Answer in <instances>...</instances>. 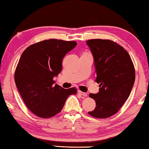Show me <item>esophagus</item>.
<instances>
[{
	"mask_svg": "<svg viewBox=\"0 0 149 149\" xmlns=\"http://www.w3.org/2000/svg\"><path fill=\"white\" fill-rule=\"evenodd\" d=\"M78 92H79V93L80 94V95H82V96H84V97H87V94L86 93H84V92H82L81 91H79Z\"/></svg>",
	"mask_w": 149,
	"mask_h": 149,
	"instance_id": "34e87169",
	"label": "esophagus"
}]
</instances>
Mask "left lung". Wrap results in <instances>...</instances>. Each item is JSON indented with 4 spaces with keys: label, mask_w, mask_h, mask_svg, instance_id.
Here are the masks:
<instances>
[{
    "label": "left lung",
    "mask_w": 149,
    "mask_h": 149,
    "mask_svg": "<svg viewBox=\"0 0 149 149\" xmlns=\"http://www.w3.org/2000/svg\"><path fill=\"white\" fill-rule=\"evenodd\" d=\"M93 56L95 81L100 84L97 93L89 94L95 101V109L88 113L103 119L115 115L131 93L135 72L128 52L109 40L92 39L86 42Z\"/></svg>",
    "instance_id": "8db88e82"
}]
</instances>
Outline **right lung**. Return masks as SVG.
I'll use <instances>...</instances> for the list:
<instances>
[{
    "label": "right lung",
    "instance_id": "add662e5",
    "mask_svg": "<svg viewBox=\"0 0 149 149\" xmlns=\"http://www.w3.org/2000/svg\"><path fill=\"white\" fill-rule=\"evenodd\" d=\"M74 41L49 39L38 42L23 52L16 67L15 83L26 107L41 118H49L62 111L75 87L65 89L53 78L62 70V60L74 49Z\"/></svg>",
    "mask_w": 149,
    "mask_h": 149
}]
</instances>
